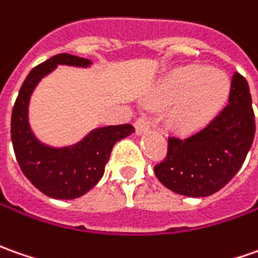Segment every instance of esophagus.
I'll return each instance as SVG.
<instances>
[{
    "label": "esophagus",
    "mask_w": 258,
    "mask_h": 258,
    "mask_svg": "<svg viewBox=\"0 0 258 258\" xmlns=\"http://www.w3.org/2000/svg\"><path fill=\"white\" fill-rule=\"evenodd\" d=\"M150 120L147 118V117H138L137 120H136V130H137V134H141V133H144L147 130L150 128Z\"/></svg>",
    "instance_id": "34e87169"
}]
</instances>
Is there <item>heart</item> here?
Returning a JSON list of instances; mask_svg holds the SVG:
<instances>
[{
	"label": "heart",
	"instance_id": "obj_1",
	"mask_svg": "<svg viewBox=\"0 0 258 258\" xmlns=\"http://www.w3.org/2000/svg\"><path fill=\"white\" fill-rule=\"evenodd\" d=\"M230 93V80L226 73L203 66L178 70L160 91L151 104L171 107L170 121L180 130L201 127L217 114L226 104Z\"/></svg>",
	"mask_w": 258,
	"mask_h": 258
}]
</instances>
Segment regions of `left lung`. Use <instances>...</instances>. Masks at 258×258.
<instances>
[{
  "label": "left lung",
  "mask_w": 258,
  "mask_h": 258,
  "mask_svg": "<svg viewBox=\"0 0 258 258\" xmlns=\"http://www.w3.org/2000/svg\"><path fill=\"white\" fill-rule=\"evenodd\" d=\"M255 121L250 88L235 73L228 104L207 127L188 137L168 136L164 160L154 165L157 178L177 194L207 197L231 181L253 144Z\"/></svg>",
  "instance_id": "1"
}]
</instances>
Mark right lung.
Returning a JSON list of instances; mask_svg holds the SVG:
<instances>
[{"instance_id": "add662e5", "label": "right lung", "mask_w": 258, "mask_h": 258, "mask_svg": "<svg viewBox=\"0 0 258 258\" xmlns=\"http://www.w3.org/2000/svg\"><path fill=\"white\" fill-rule=\"evenodd\" d=\"M58 64L87 67L90 59L57 54L32 68L14 102L11 140L20 168L32 185L48 197L70 200L85 194L101 180L114 144L136 128L131 124L101 127L91 131L76 146L59 150L38 143L27 120L28 101L38 81Z\"/></svg>"}]
</instances>
